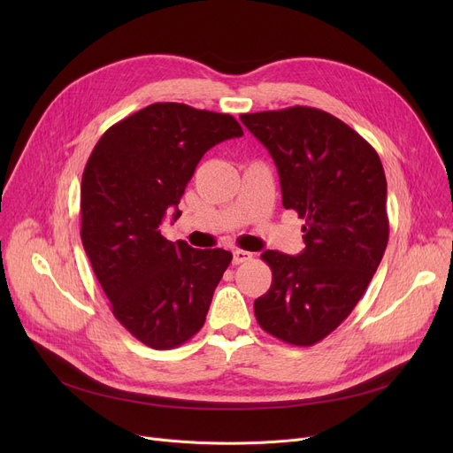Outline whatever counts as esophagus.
I'll return each instance as SVG.
<instances>
[{"label": "esophagus", "instance_id": "obj_1", "mask_svg": "<svg viewBox=\"0 0 453 453\" xmlns=\"http://www.w3.org/2000/svg\"><path fill=\"white\" fill-rule=\"evenodd\" d=\"M253 258V253L244 251V250H234L233 251V265H242L248 263V260Z\"/></svg>", "mask_w": 453, "mask_h": 453}]
</instances>
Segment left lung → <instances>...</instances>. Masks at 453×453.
Wrapping results in <instances>:
<instances>
[{"label": "left lung", "mask_w": 453, "mask_h": 453, "mask_svg": "<svg viewBox=\"0 0 453 453\" xmlns=\"http://www.w3.org/2000/svg\"><path fill=\"white\" fill-rule=\"evenodd\" d=\"M241 121L277 165L284 209L304 219L299 255H260L273 279L253 303L255 318L277 340L311 347L347 319L384 257V166L358 132L318 108L242 113Z\"/></svg>", "instance_id": "8db88e82"}]
</instances>
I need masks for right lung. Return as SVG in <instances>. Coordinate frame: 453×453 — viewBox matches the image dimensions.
Masks as SVG:
<instances>
[{
  "instance_id": "1",
  "label": "right lung",
  "mask_w": 453,
  "mask_h": 453,
  "mask_svg": "<svg viewBox=\"0 0 453 453\" xmlns=\"http://www.w3.org/2000/svg\"><path fill=\"white\" fill-rule=\"evenodd\" d=\"M244 135L229 113L156 103L110 127L81 185V239L115 319L150 349H174L203 326L233 255L161 234L202 156Z\"/></svg>"
}]
</instances>
